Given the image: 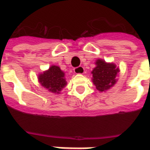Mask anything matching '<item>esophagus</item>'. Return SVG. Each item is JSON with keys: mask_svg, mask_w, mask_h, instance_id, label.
<instances>
[{"mask_svg": "<svg viewBox=\"0 0 150 150\" xmlns=\"http://www.w3.org/2000/svg\"><path fill=\"white\" fill-rule=\"evenodd\" d=\"M73 71H74V72H75V73H77V74H83V73H84V72H85L84 67L82 66L74 67Z\"/></svg>", "mask_w": 150, "mask_h": 150, "instance_id": "obj_1", "label": "esophagus"}]
</instances>
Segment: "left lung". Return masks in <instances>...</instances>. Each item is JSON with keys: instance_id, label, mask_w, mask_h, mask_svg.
Masks as SVG:
<instances>
[{"instance_id": "8db88e82", "label": "left lung", "mask_w": 150, "mask_h": 150, "mask_svg": "<svg viewBox=\"0 0 150 150\" xmlns=\"http://www.w3.org/2000/svg\"><path fill=\"white\" fill-rule=\"evenodd\" d=\"M95 68L93 70V83L96 88L103 92L110 88L116 83V76L119 69L112 63H107L103 60L96 62Z\"/></svg>"}]
</instances>
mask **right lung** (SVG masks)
Here are the masks:
<instances>
[{
  "label": "right lung",
  "mask_w": 150,
  "mask_h": 150,
  "mask_svg": "<svg viewBox=\"0 0 150 150\" xmlns=\"http://www.w3.org/2000/svg\"><path fill=\"white\" fill-rule=\"evenodd\" d=\"M39 82L44 88L52 93H59L67 84L64 72L57 66H52L49 69L39 76Z\"/></svg>",
  "instance_id": "right-lung-1"
}]
</instances>
